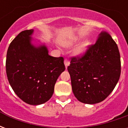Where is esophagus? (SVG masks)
<instances>
[{"label":"esophagus","mask_w":128,"mask_h":128,"mask_svg":"<svg viewBox=\"0 0 128 128\" xmlns=\"http://www.w3.org/2000/svg\"><path fill=\"white\" fill-rule=\"evenodd\" d=\"M64 65H65V66H66V68H67V67L68 66L70 65V61L69 60H64Z\"/></svg>","instance_id":"1"}]
</instances>
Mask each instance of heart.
I'll return each instance as SVG.
<instances>
[{"instance_id":"obj_1","label":"heart","mask_w":128,"mask_h":128,"mask_svg":"<svg viewBox=\"0 0 128 128\" xmlns=\"http://www.w3.org/2000/svg\"><path fill=\"white\" fill-rule=\"evenodd\" d=\"M74 41L70 40V41H64L62 42V44L66 47H68L70 46L72 44V43ZM91 44V42L89 40H86L84 42H82L78 46V47L75 49V54L76 56H82L84 53H86V50L88 49L89 46Z\"/></svg>"}]
</instances>
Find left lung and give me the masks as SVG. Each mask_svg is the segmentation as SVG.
Masks as SVG:
<instances>
[{"label":"left lung","instance_id":"1","mask_svg":"<svg viewBox=\"0 0 128 128\" xmlns=\"http://www.w3.org/2000/svg\"><path fill=\"white\" fill-rule=\"evenodd\" d=\"M68 71L73 94L84 104L104 101L112 92L121 75L118 46L110 35L101 33L82 58H72Z\"/></svg>","mask_w":128,"mask_h":128}]
</instances>
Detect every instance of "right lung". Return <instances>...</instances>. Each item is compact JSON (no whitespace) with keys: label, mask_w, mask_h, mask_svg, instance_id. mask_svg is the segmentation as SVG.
I'll use <instances>...</instances> for the list:
<instances>
[{"label":"right lung","mask_w":128,"mask_h":128,"mask_svg":"<svg viewBox=\"0 0 128 128\" xmlns=\"http://www.w3.org/2000/svg\"><path fill=\"white\" fill-rule=\"evenodd\" d=\"M34 29L20 32L11 42L6 58V72L14 91L23 102L40 105L50 99L56 81L65 66L62 57L48 55L44 44L34 45Z\"/></svg>","instance_id":"right-lung-1"}]
</instances>
